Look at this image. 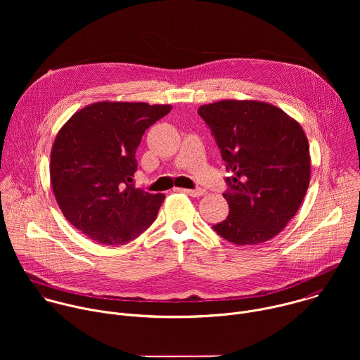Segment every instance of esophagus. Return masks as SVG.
<instances>
[{
    "instance_id": "esophagus-1",
    "label": "esophagus",
    "mask_w": 360,
    "mask_h": 360,
    "mask_svg": "<svg viewBox=\"0 0 360 360\" xmlns=\"http://www.w3.org/2000/svg\"><path fill=\"white\" fill-rule=\"evenodd\" d=\"M176 191H181V192H184V193H186L189 196H193V198H199V196H202L205 193L203 189H185V188H182V189H176Z\"/></svg>"
}]
</instances>
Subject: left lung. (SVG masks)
<instances>
[{
    "label": "left lung",
    "mask_w": 360,
    "mask_h": 360,
    "mask_svg": "<svg viewBox=\"0 0 360 360\" xmlns=\"http://www.w3.org/2000/svg\"><path fill=\"white\" fill-rule=\"evenodd\" d=\"M198 112L232 172L224 193L229 215L212 228L235 245L275 238L300 208L311 181L309 142L300 124L256 99H222Z\"/></svg>",
    "instance_id": "left-lung-1"
}]
</instances>
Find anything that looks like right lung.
Segmentation results:
<instances>
[{
	"label": "right lung",
	"instance_id": "obj_1",
	"mask_svg": "<svg viewBox=\"0 0 360 360\" xmlns=\"http://www.w3.org/2000/svg\"><path fill=\"white\" fill-rule=\"evenodd\" d=\"M146 102H94L58 131L49 178L64 217L94 242L124 245L155 221L165 199L132 186L143 132L171 111Z\"/></svg>",
	"mask_w": 360,
	"mask_h": 360
}]
</instances>
